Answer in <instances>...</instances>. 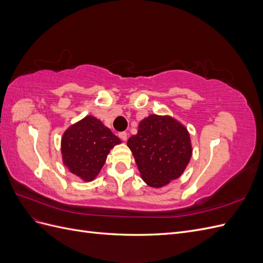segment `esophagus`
<instances>
[{"instance_id":"34e87169","label":"esophagus","mask_w":263,"mask_h":263,"mask_svg":"<svg viewBox=\"0 0 263 263\" xmlns=\"http://www.w3.org/2000/svg\"><path fill=\"white\" fill-rule=\"evenodd\" d=\"M118 136H119V138H121V139H122V140H124V141H126V140H127V134H126L125 132L119 133V134H118Z\"/></svg>"}]
</instances>
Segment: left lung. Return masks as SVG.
Masks as SVG:
<instances>
[{"label":"left lung","mask_w":263,"mask_h":263,"mask_svg":"<svg viewBox=\"0 0 263 263\" xmlns=\"http://www.w3.org/2000/svg\"><path fill=\"white\" fill-rule=\"evenodd\" d=\"M127 146L142 180L153 187H161L178 179L192 156L186 128L169 116L150 115L145 118Z\"/></svg>","instance_id":"obj_1"}]
</instances>
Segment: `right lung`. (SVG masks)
Returning <instances> with one entry per match:
<instances>
[{"instance_id": "add662e5", "label": "right lung", "mask_w": 263, "mask_h": 263, "mask_svg": "<svg viewBox=\"0 0 263 263\" xmlns=\"http://www.w3.org/2000/svg\"><path fill=\"white\" fill-rule=\"evenodd\" d=\"M121 139L93 116H86L63 134L61 154L63 163L84 181L98 176L106 157Z\"/></svg>"}]
</instances>
